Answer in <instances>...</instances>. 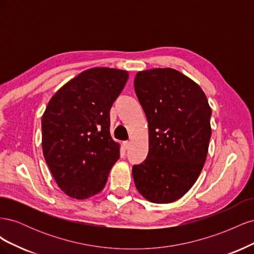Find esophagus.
<instances>
[{"mask_svg":"<svg viewBox=\"0 0 254 254\" xmlns=\"http://www.w3.org/2000/svg\"><path fill=\"white\" fill-rule=\"evenodd\" d=\"M130 144H131V143H130L129 141H125L124 143H123V146H124V148H125V149H129V147H130Z\"/></svg>","mask_w":254,"mask_h":254,"instance_id":"34e87169","label":"esophagus"}]
</instances>
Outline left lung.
I'll list each match as a JSON object with an SVG mask.
<instances>
[{
    "label": "left lung",
    "instance_id": "left-lung-1",
    "mask_svg": "<svg viewBox=\"0 0 254 254\" xmlns=\"http://www.w3.org/2000/svg\"><path fill=\"white\" fill-rule=\"evenodd\" d=\"M134 91L149 132L147 158L132 166L135 188L151 202L176 201L201 173L212 110L201 88L171 67L139 72Z\"/></svg>",
    "mask_w": 254,
    "mask_h": 254
}]
</instances>
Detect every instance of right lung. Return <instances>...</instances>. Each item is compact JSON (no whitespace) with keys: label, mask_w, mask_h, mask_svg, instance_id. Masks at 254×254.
Returning a JSON list of instances; mask_svg holds the SVG:
<instances>
[{"label":"right lung","mask_w":254,"mask_h":254,"mask_svg":"<svg viewBox=\"0 0 254 254\" xmlns=\"http://www.w3.org/2000/svg\"><path fill=\"white\" fill-rule=\"evenodd\" d=\"M128 73L94 67L57 91L42 117L43 156L58 187L72 198L101 191L120 158L110 135V109Z\"/></svg>","instance_id":"add662e5"}]
</instances>
